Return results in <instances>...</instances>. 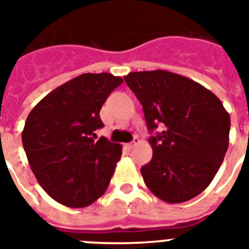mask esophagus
Masks as SVG:
<instances>
[{
  "mask_svg": "<svg viewBox=\"0 0 249 249\" xmlns=\"http://www.w3.org/2000/svg\"><path fill=\"white\" fill-rule=\"evenodd\" d=\"M138 143H140V140H138V138L136 137L135 140L132 141L131 143H128V144H127V146H128V148H133V147H135V146H137Z\"/></svg>",
  "mask_w": 249,
  "mask_h": 249,
  "instance_id": "esophagus-1",
  "label": "esophagus"
}]
</instances>
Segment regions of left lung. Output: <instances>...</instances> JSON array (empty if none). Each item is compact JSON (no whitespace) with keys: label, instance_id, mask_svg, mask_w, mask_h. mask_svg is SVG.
Returning <instances> with one entry per match:
<instances>
[{"label":"left lung","instance_id":"1","mask_svg":"<svg viewBox=\"0 0 249 249\" xmlns=\"http://www.w3.org/2000/svg\"><path fill=\"white\" fill-rule=\"evenodd\" d=\"M124 81L142 105L153 156L141 168L148 190L167 203H182L210 186L230 143L231 118L219 98L173 72H131Z\"/></svg>","mask_w":249,"mask_h":249}]
</instances>
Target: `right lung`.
I'll list each match as a JSON object with an SVG mask.
<instances>
[{"instance_id": "add662e5", "label": "right lung", "mask_w": 249, "mask_h": 249, "mask_svg": "<svg viewBox=\"0 0 249 249\" xmlns=\"http://www.w3.org/2000/svg\"><path fill=\"white\" fill-rule=\"evenodd\" d=\"M123 82L111 73H83L63 83L30 112L22 143L37 181L63 206L83 208L106 192L122 146L97 138L102 105Z\"/></svg>"}]
</instances>
